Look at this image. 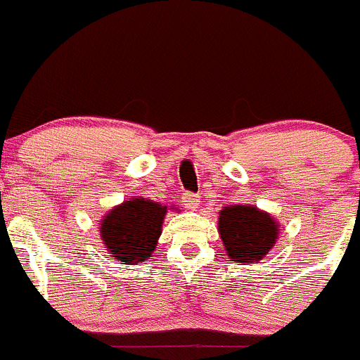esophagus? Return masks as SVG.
I'll list each match as a JSON object with an SVG mask.
<instances>
[{
	"instance_id": "34e87169",
	"label": "esophagus",
	"mask_w": 360,
	"mask_h": 360,
	"mask_svg": "<svg viewBox=\"0 0 360 360\" xmlns=\"http://www.w3.org/2000/svg\"><path fill=\"white\" fill-rule=\"evenodd\" d=\"M182 200H184V205H186L187 208H191V210H196V208L200 207V194L186 193Z\"/></svg>"
}]
</instances>
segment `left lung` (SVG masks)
Listing matches in <instances>:
<instances>
[{
  "label": "left lung",
  "mask_w": 360,
  "mask_h": 360,
  "mask_svg": "<svg viewBox=\"0 0 360 360\" xmlns=\"http://www.w3.org/2000/svg\"><path fill=\"white\" fill-rule=\"evenodd\" d=\"M219 235L228 258L235 263L259 262L274 248L279 224L251 205H229L219 212Z\"/></svg>",
  "instance_id": "1"
}]
</instances>
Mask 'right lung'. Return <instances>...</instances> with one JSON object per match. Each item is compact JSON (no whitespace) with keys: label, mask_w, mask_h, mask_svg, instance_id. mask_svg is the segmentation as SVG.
I'll return each mask as SVG.
<instances>
[{"label":"right lung","mask_w":360,"mask_h":360,"mask_svg":"<svg viewBox=\"0 0 360 360\" xmlns=\"http://www.w3.org/2000/svg\"><path fill=\"white\" fill-rule=\"evenodd\" d=\"M167 207L145 198H132L116 205L101 221V237L108 255L116 262H146L162 233Z\"/></svg>","instance_id":"right-lung-1"}]
</instances>
